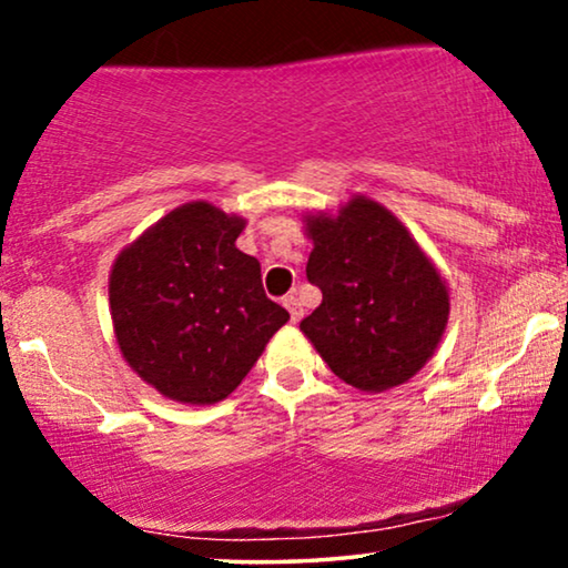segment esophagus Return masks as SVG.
<instances>
[{"mask_svg": "<svg viewBox=\"0 0 568 568\" xmlns=\"http://www.w3.org/2000/svg\"><path fill=\"white\" fill-rule=\"evenodd\" d=\"M284 307L290 310L292 323H300V317H302V305H300V300L294 297V294H286V297H284Z\"/></svg>", "mask_w": 568, "mask_h": 568, "instance_id": "34e87169", "label": "esophagus"}]
</instances>
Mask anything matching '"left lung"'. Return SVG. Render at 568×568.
Segmentation results:
<instances>
[{
    "mask_svg": "<svg viewBox=\"0 0 568 568\" xmlns=\"http://www.w3.org/2000/svg\"><path fill=\"white\" fill-rule=\"evenodd\" d=\"M305 235L307 278L323 302L300 331L356 390L408 383L437 352L449 317L437 266L398 216L367 196H352L338 214H305Z\"/></svg>",
    "mask_w": 568,
    "mask_h": 568,
    "instance_id": "obj_1",
    "label": "left lung"
}]
</instances>
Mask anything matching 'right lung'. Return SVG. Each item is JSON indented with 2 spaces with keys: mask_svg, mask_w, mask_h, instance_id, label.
<instances>
[{
  "mask_svg": "<svg viewBox=\"0 0 568 568\" xmlns=\"http://www.w3.org/2000/svg\"><path fill=\"white\" fill-rule=\"evenodd\" d=\"M245 220L191 201L123 247L108 297L129 367L170 400L209 406L243 383L290 321L235 240Z\"/></svg>",
  "mask_w": 568,
  "mask_h": 568,
  "instance_id": "1",
  "label": "right lung"
}]
</instances>
